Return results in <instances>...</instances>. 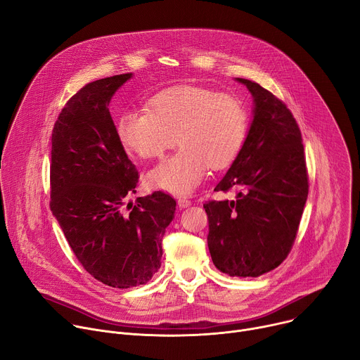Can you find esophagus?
Here are the masks:
<instances>
[{
  "label": "esophagus",
  "instance_id": "esophagus-1",
  "mask_svg": "<svg viewBox=\"0 0 360 360\" xmlns=\"http://www.w3.org/2000/svg\"><path fill=\"white\" fill-rule=\"evenodd\" d=\"M178 205L179 208H186L191 205V201L188 198H178Z\"/></svg>",
  "mask_w": 360,
  "mask_h": 360
}]
</instances>
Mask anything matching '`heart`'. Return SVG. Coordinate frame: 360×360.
<instances>
[{
    "label": "heart",
    "instance_id": "heart-1",
    "mask_svg": "<svg viewBox=\"0 0 360 360\" xmlns=\"http://www.w3.org/2000/svg\"><path fill=\"white\" fill-rule=\"evenodd\" d=\"M245 104L231 94L198 85L163 89L148 110H126L117 120L122 145L143 159L159 158L175 141L181 148L149 171L155 189L186 195L202 182L210 166L224 169L240 155L248 136Z\"/></svg>",
    "mask_w": 360,
    "mask_h": 360
}]
</instances>
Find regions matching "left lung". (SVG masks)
I'll return each instance as SVG.
<instances>
[{
  "instance_id": "8db88e82",
  "label": "left lung",
  "mask_w": 360,
  "mask_h": 360,
  "mask_svg": "<svg viewBox=\"0 0 360 360\" xmlns=\"http://www.w3.org/2000/svg\"><path fill=\"white\" fill-rule=\"evenodd\" d=\"M253 97L243 149L214 191L236 188V200L208 201L207 243L212 263L230 276H260L288 256L308 197L300 127L272 92L236 78Z\"/></svg>"
}]
</instances>
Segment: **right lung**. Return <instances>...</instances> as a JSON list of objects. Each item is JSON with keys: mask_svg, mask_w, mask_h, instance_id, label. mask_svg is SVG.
I'll list each match as a JSON object with an SVG mask.
<instances>
[{"mask_svg": "<svg viewBox=\"0 0 360 360\" xmlns=\"http://www.w3.org/2000/svg\"><path fill=\"white\" fill-rule=\"evenodd\" d=\"M133 74L86 84L62 108L52 133L51 210L84 269L112 288H131L160 268L162 238L176 201L162 191L130 211L139 172L108 104Z\"/></svg>", "mask_w": 360, "mask_h": 360, "instance_id": "1", "label": "right lung"}]
</instances>
